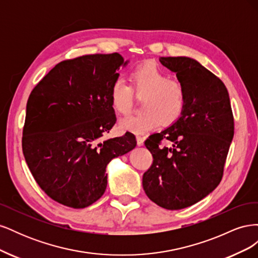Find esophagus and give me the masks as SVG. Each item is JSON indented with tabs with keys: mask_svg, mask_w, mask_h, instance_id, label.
<instances>
[{
	"mask_svg": "<svg viewBox=\"0 0 258 258\" xmlns=\"http://www.w3.org/2000/svg\"><path fill=\"white\" fill-rule=\"evenodd\" d=\"M144 141H145V138L141 137V136H137V142L139 146H142L144 145Z\"/></svg>",
	"mask_w": 258,
	"mask_h": 258,
	"instance_id": "esophagus-1",
	"label": "esophagus"
}]
</instances>
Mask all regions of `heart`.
<instances>
[{"label":"heart","mask_w":258,"mask_h":258,"mask_svg":"<svg viewBox=\"0 0 258 258\" xmlns=\"http://www.w3.org/2000/svg\"><path fill=\"white\" fill-rule=\"evenodd\" d=\"M131 86L116 81L110 90V103L117 114L130 112L134 91L142 97L141 114L126 117L119 127L134 134H145L157 128L160 122L169 126L181 117L186 105V90L182 83L170 80V75L153 62L138 67L130 76Z\"/></svg>","instance_id":"obj_1"}]
</instances>
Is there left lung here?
Returning <instances> with one entry per match:
<instances>
[{
	"mask_svg": "<svg viewBox=\"0 0 258 258\" xmlns=\"http://www.w3.org/2000/svg\"><path fill=\"white\" fill-rule=\"evenodd\" d=\"M186 90L179 118L145 141L153 165L143 174L147 197L167 210L197 204L220 184L233 138V116L224 83L197 60L160 57ZM169 141L170 147H162Z\"/></svg>",
	"mask_w": 258,
	"mask_h": 258,
	"instance_id": "1",
	"label": "left lung"
}]
</instances>
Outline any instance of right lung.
<instances>
[{"label": "right lung", "mask_w": 258, "mask_h": 258, "mask_svg": "<svg viewBox=\"0 0 258 258\" xmlns=\"http://www.w3.org/2000/svg\"><path fill=\"white\" fill-rule=\"evenodd\" d=\"M128 62L117 52L62 61L31 92L23 155L38 186L61 205L83 209L100 199L108 162L137 145L131 132L101 141L116 122L110 90Z\"/></svg>", "instance_id": "add662e5"}]
</instances>
